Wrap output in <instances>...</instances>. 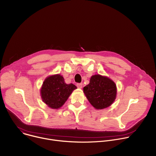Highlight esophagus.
<instances>
[{
	"mask_svg": "<svg viewBox=\"0 0 156 156\" xmlns=\"http://www.w3.org/2000/svg\"><path fill=\"white\" fill-rule=\"evenodd\" d=\"M82 83H77L76 84V86H77V87H78V88H80V89H81V87H82Z\"/></svg>",
	"mask_w": 156,
	"mask_h": 156,
	"instance_id": "esophagus-1",
	"label": "esophagus"
}]
</instances>
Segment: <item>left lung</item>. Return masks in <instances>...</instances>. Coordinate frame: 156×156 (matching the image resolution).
Wrapping results in <instances>:
<instances>
[{
    "label": "left lung",
    "instance_id": "1",
    "mask_svg": "<svg viewBox=\"0 0 156 156\" xmlns=\"http://www.w3.org/2000/svg\"><path fill=\"white\" fill-rule=\"evenodd\" d=\"M87 100L96 109L105 108L112 104L116 98L115 83L100 75L92 76L90 83L83 87Z\"/></svg>",
    "mask_w": 156,
    "mask_h": 156
}]
</instances>
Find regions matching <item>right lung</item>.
<instances>
[{"instance_id": "add662e5", "label": "right lung", "mask_w": 156, "mask_h": 156, "mask_svg": "<svg viewBox=\"0 0 156 156\" xmlns=\"http://www.w3.org/2000/svg\"><path fill=\"white\" fill-rule=\"evenodd\" d=\"M76 89L73 84H66L60 75L48 77L41 90L44 102L52 108H58L68 99L72 91Z\"/></svg>"}]
</instances>
